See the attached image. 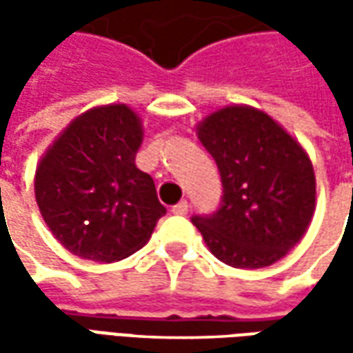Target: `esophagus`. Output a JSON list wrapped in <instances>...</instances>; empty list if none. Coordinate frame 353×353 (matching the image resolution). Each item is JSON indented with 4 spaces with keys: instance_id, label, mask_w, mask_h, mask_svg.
I'll return each instance as SVG.
<instances>
[{
    "instance_id": "esophagus-1",
    "label": "esophagus",
    "mask_w": 353,
    "mask_h": 353,
    "mask_svg": "<svg viewBox=\"0 0 353 353\" xmlns=\"http://www.w3.org/2000/svg\"><path fill=\"white\" fill-rule=\"evenodd\" d=\"M170 212L176 214V216H184V214L188 212V202H186V200H181L179 204H174V206L170 208Z\"/></svg>"
}]
</instances>
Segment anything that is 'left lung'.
Here are the masks:
<instances>
[{
    "label": "left lung",
    "instance_id": "left-lung-1",
    "mask_svg": "<svg viewBox=\"0 0 353 353\" xmlns=\"http://www.w3.org/2000/svg\"><path fill=\"white\" fill-rule=\"evenodd\" d=\"M198 139L222 179L218 210L192 216L208 250L237 269H261L285 257L305 236L316 206V179L305 149L248 105L206 117Z\"/></svg>",
    "mask_w": 353,
    "mask_h": 353
}]
</instances>
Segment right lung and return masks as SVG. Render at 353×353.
<instances>
[{"instance_id": "right-lung-1", "label": "right lung", "mask_w": 353, "mask_h": 353, "mask_svg": "<svg viewBox=\"0 0 353 353\" xmlns=\"http://www.w3.org/2000/svg\"><path fill=\"white\" fill-rule=\"evenodd\" d=\"M141 121L123 103L94 108L62 131L34 174L52 236L78 257L114 263L149 241L165 206L135 167Z\"/></svg>"}]
</instances>
